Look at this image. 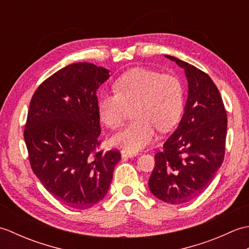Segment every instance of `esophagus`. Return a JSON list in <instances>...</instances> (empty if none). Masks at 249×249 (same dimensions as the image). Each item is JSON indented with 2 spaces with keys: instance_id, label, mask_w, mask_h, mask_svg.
<instances>
[{
  "instance_id": "esophagus-1",
  "label": "esophagus",
  "mask_w": 249,
  "mask_h": 249,
  "mask_svg": "<svg viewBox=\"0 0 249 249\" xmlns=\"http://www.w3.org/2000/svg\"><path fill=\"white\" fill-rule=\"evenodd\" d=\"M137 155H138V151L128 150V149H123L121 151V156L123 158H130V157H135Z\"/></svg>"
}]
</instances>
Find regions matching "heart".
Returning a JSON list of instances; mask_svg holds the SVG:
<instances>
[{"label": "heart", "instance_id": "b5f03b06", "mask_svg": "<svg viewBox=\"0 0 249 249\" xmlns=\"http://www.w3.org/2000/svg\"><path fill=\"white\" fill-rule=\"evenodd\" d=\"M115 92L98 96L97 113L107 127L123 124L130 108L135 120L114 135L112 144L128 150L144 147L160 131L176 126L184 109V87L177 76L162 75L146 68H133L114 82Z\"/></svg>", "mask_w": 249, "mask_h": 249}]
</instances>
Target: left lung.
I'll use <instances>...</instances> for the list:
<instances>
[{
  "mask_svg": "<svg viewBox=\"0 0 249 249\" xmlns=\"http://www.w3.org/2000/svg\"><path fill=\"white\" fill-rule=\"evenodd\" d=\"M165 56L184 70L188 93L178 128L156 153L149 188L163 202L182 204L208 188L224 161L227 113L218 89L205 72Z\"/></svg>",
  "mask_w": 249,
  "mask_h": 249,
  "instance_id": "8db88e82",
  "label": "left lung"
}]
</instances>
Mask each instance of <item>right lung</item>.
Wrapping results in <instances>:
<instances>
[{
    "label": "right lung",
    "mask_w": 249,
    "mask_h": 249,
    "mask_svg": "<svg viewBox=\"0 0 249 249\" xmlns=\"http://www.w3.org/2000/svg\"><path fill=\"white\" fill-rule=\"evenodd\" d=\"M109 71L75 63L40 84L31 99L24 141L32 170L48 192L70 208L86 210L107 195L118 151L99 144L96 92Z\"/></svg>",
    "instance_id": "obj_1"
}]
</instances>
